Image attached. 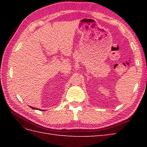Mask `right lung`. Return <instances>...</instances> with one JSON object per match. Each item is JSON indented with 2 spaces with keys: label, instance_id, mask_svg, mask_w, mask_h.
Returning a JSON list of instances; mask_svg holds the SVG:
<instances>
[{
  "label": "right lung",
  "instance_id": "add662e5",
  "mask_svg": "<svg viewBox=\"0 0 147 147\" xmlns=\"http://www.w3.org/2000/svg\"><path fill=\"white\" fill-rule=\"evenodd\" d=\"M32 109H38V110H40V109H36V108H35V107H30ZM40 111H42V110H40ZM44 111V110H43Z\"/></svg>",
  "mask_w": 147,
  "mask_h": 147
}]
</instances>
